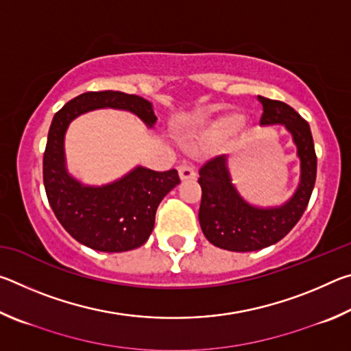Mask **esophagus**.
<instances>
[{"mask_svg":"<svg viewBox=\"0 0 351 351\" xmlns=\"http://www.w3.org/2000/svg\"><path fill=\"white\" fill-rule=\"evenodd\" d=\"M180 178H181L182 181L195 180V178H197V171H195V169L192 167V165L182 164V165H180Z\"/></svg>","mask_w":351,"mask_h":351,"instance_id":"obj_1","label":"esophagus"}]
</instances>
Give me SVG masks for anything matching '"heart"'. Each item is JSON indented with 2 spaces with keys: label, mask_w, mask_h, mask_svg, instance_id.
Instances as JSON below:
<instances>
[{
  "label": "heart",
  "mask_w": 351,
  "mask_h": 351,
  "mask_svg": "<svg viewBox=\"0 0 351 351\" xmlns=\"http://www.w3.org/2000/svg\"><path fill=\"white\" fill-rule=\"evenodd\" d=\"M241 122V117L240 116H226L223 119H219L218 123L215 127L212 128V134H217V136H223V134H228V133H232L234 130L240 125Z\"/></svg>",
  "instance_id": "b5f03b06"
}]
</instances>
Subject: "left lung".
Wrapping results in <instances>:
<instances>
[{
    "mask_svg": "<svg viewBox=\"0 0 351 351\" xmlns=\"http://www.w3.org/2000/svg\"><path fill=\"white\" fill-rule=\"evenodd\" d=\"M263 106L260 125H285L293 136L300 159L299 187L287 203L257 207L241 198L228 170V156H217L199 169L203 190L199 224L213 246L234 252H251L276 245L304 215L316 182L317 158L310 125L289 105L258 96Z\"/></svg>",
    "mask_w": 351,
    "mask_h": 351,
    "instance_id": "8db88e82",
    "label": "left lung"
}]
</instances>
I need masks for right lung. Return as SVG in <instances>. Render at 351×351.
<instances>
[{"label": "right lung", "mask_w": 351, "mask_h": 351, "mask_svg": "<svg viewBox=\"0 0 351 351\" xmlns=\"http://www.w3.org/2000/svg\"><path fill=\"white\" fill-rule=\"evenodd\" d=\"M97 108L134 112L153 127L156 122L148 100L121 91H90L63 106L52 119L43 154V182L47 201L66 232L82 245L102 252H125L150 237L156 209L180 184L175 169L154 171L136 167L106 186H85L71 176L64 164V133L77 116Z\"/></svg>", "instance_id": "obj_1"}]
</instances>
